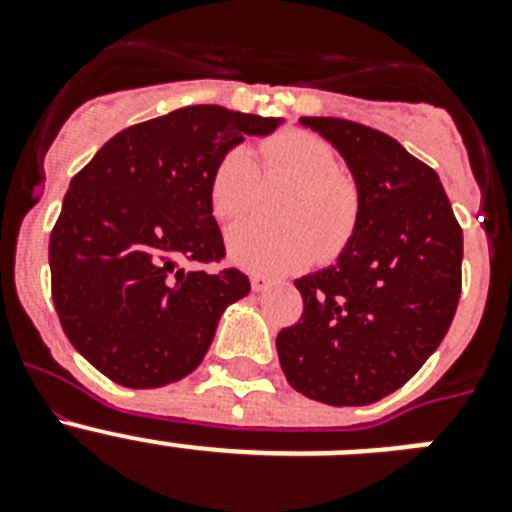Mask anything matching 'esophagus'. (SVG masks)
I'll list each match as a JSON object with an SVG mask.
<instances>
[{
  "label": "esophagus",
  "mask_w": 512,
  "mask_h": 512,
  "mask_svg": "<svg viewBox=\"0 0 512 512\" xmlns=\"http://www.w3.org/2000/svg\"><path fill=\"white\" fill-rule=\"evenodd\" d=\"M269 284H271V279L261 277V274H253V277H251V289H253V292H264V289L269 287Z\"/></svg>",
  "instance_id": "1"
}]
</instances>
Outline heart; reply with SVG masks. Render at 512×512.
I'll return each instance as SVG.
<instances>
[{"label": "heart", "instance_id": "b5f03b06", "mask_svg": "<svg viewBox=\"0 0 512 512\" xmlns=\"http://www.w3.org/2000/svg\"><path fill=\"white\" fill-rule=\"evenodd\" d=\"M264 169L295 182L279 210L284 225L246 223L230 230L228 253L256 274H287L341 256L359 223V192L341 171L336 151L318 135L287 130L261 143ZM259 197V169L251 151L230 148L210 176V205L217 220L251 215Z\"/></svg>", "mask_w": 512, "mask_h": 512}]
</instances>
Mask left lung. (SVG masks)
<instances>
[{"mask_svg":"<svg viewBox=\"0 0 512 512\" xmlns=\"http://www.w3.org/2000/svg\"><path fill=\"white\" fill-rule=\"evenodd\" d=\"M354 174L359 223L333 266L297 279L300 323L279 330L287 382L310 400L372 405L443 341L461 295L464 238L436 171L374 128L302 117Z\"/></svg>","mask_w":512,"mask_h":512,"instance_id":"8db88e82","label":"left lung"}]
</instances>
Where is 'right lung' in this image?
I'll list each match as a JSON object with an SVG mask.
<instances>
[{"label": "right lung", "instance_id": "obj_1", "mask_svg": "<svg viewBox=\"0 0 512 512\" xmlns=\"http://www.w3.org/2000/svg\"><path fill=\"white\" fill-rule=\"evenodd\" d=\"M279 122L192 104L125 128L71 179L48 246L53 305L104 377L151 390L205 359L223 310L251 289L238 269H194L225 256L210 176L243 135Z\"/></svg>", "mask_w": 512, "mask_h": 512}]
</instances>
